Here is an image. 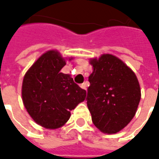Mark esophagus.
Listing matches in <instances>:
<instances>
[{
    "label": "esophagus",
    "instance_id": "34e87169",
    "mask_svg": "<svg viewBox=\"0 0 159 159\" xmlns=\"http://www.w3.org/2000/svg\"><path fill=\"white\" fill-rule=\"evenodd\" d=\"M80 86H81V88H82L83 89L87 90V87H88V83H83V84H81Z\"/></svg>",
    "mask_w": 159,
    "mask_h": 159
}]
</instances>
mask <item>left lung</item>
I'll list each match as a JSON object with an SVG mask.
<instances>
[{
  "label": "left lung",
  "instance_id": "obj_1",
  "mask_svg": "<svg viewBox=\"0 0 159 159\" xmlns=\"http://www.w3.org/2000/svg\"><path fill=\"white\" fill-rule=\"evenodd\" d=\"M93 70L89 77L90 86L87 105L96 128L107 134L119 132L136 112L140 89L135 74L111 54L90 60Z\"/></svg>",
  "mask_w": 159,
  "mask_h": 159
}]
</instances>
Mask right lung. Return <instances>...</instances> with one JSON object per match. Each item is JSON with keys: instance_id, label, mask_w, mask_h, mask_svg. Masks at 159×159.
Segmentation results:
<instances>
[{"instance_id": "add662e5", "label": "right lung", "mask_w": 159, "mask_h": 159, "mask_svg": "<svg viewBox=\"0 0 159 159\" xmlns=\"http://www.w3.org/2000/svg\"><path fill=\"white\" fill-rule=\"evenodd\" d=\"M66 61L51 50L42 54L23 80L22 98L28 113L41 126L58 129L70 117V111L86 97V90L60 72Z\"/></svg>"}]
</instances>
